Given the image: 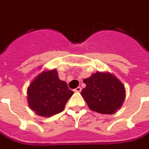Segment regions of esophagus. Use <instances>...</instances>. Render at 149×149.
Returning a JSON list of instances; mask_svg holds the SVG:
<instances>
[{"instance_id": "34e87169", "label": "esophagus", "mask_w": 149, "mask_h": 149, "mask_svg": "<svg viewBox=\"0 0 149 149\" xmlns=\"http://www.w3.org/2000/svg\"><path fill=\"white\" fill-rule=\"evenodd\" d=\"M75 92H81V88L80 87V86H78V87H77L76 89L74 90Z\"/></svg>"}]
</instances>
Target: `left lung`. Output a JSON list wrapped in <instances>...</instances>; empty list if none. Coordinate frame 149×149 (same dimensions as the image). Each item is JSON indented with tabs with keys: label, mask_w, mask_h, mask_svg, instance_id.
<instances>
[{
	"label": "left lung",
	"mask_w": 149,
	"mask_h": 149,
	"mask_svg": "<svg viewBox=\"0 0 149 149\" xmlns=\"http://www.w3.org/2000/svg\"><path fill=\"white\" fill-rule=\"evenodd\" d=\"M83 81L86 86L81 95L92 111L113 114L121 108L125 97V87L113 75L98 72Z\"/></svg>",
	"instance_id": "1"
}]
</instances>
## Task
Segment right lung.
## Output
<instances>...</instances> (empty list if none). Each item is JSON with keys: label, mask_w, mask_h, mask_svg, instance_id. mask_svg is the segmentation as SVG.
<instances>
[{"label": "right lung", "mask_w": 149, "mask_h": 149, "mask_svg": "<svg viewBox=\"0 0 149 149\" xmlns=\"http://www.w3.org/2000/svg\"><path fill=\"white\" fill-rule=\"evenodd\" d=\"M72 94L67 83L59 80L57 71H46L30 84L28 89V104L37 115L51 117L61 113Z\"/></svg>", "instance_id": "add662e5"}]
</instances>
